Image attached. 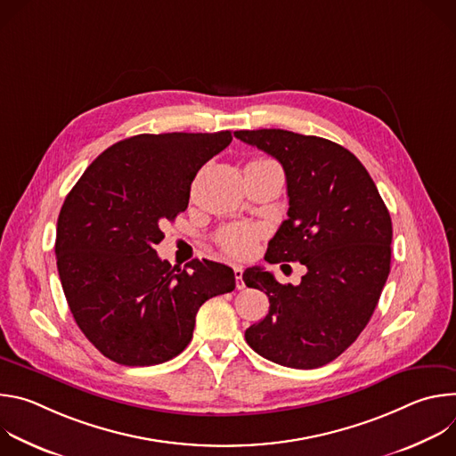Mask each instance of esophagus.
I'll return each mask as SVG.
<instances>
[{
    "label": "esophagus",
    "instance_id": "esophagus-1",
    "mask_svg": "<svg viewBox=\"0 0 456 456\" xmlns=\"http://www.w3.org/2000/svg\"><path fill=\"white\" fill-rule=\"evenodd\" d=\"M234 278H236V289H238V290L245 289V283H243V267H241V265H234Z\"/></svg>",
    "mask_w": 456,
    "mask_h": 456
}]
</instances>
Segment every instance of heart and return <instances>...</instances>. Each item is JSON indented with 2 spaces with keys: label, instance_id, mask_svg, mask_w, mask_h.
I'll use <instances>...</instances> for the list:
<instances>
[{
  "label": "heart",
  "instance_id": "1",
  "mask_svg": "<svg viewBox=\"0 0 456 456\" xmlns=\"http://www.w3.org/2000/svg\"><path fill=\"white\" fill-rule=\"evenodd\" d=\"M264 164H274V162L269 159H254L248 166H264ZM254 241H256V231L243 224L229 225L218 234L220 247L231 256L248 254L250 248L254 247Z\"/></svg>",
  "mask_w": 456,
  "mask_h": 456
}]
</instances>
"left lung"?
Listing matches in <instances>:
<instances>
[{"instance_id": "1", "label": "left lung", "mask_w": 456, "mask_h": 456, "mask_svg": "<svg viewBox=\"0 0 456 456\" xmlns=\"http://www.w3.org/2000/svg\"><path fill=\"white\" fill-rule=\"evenodd\" d=\"M234 137L285 169L289 211L269 241V264L299 262V285L250 267L243 281L264 290L269 314L245 330L262 357L312 370L339 357L364 330L392 262V218L359 159L346 148L287 129H241Z\"/></svg>"}]
</instances>
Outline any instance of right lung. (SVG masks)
<instances>
[{"mask_svg": "<svg viewBox=\"0 0 456 456\" xmlns=\"http://www.w3.org/2000/svg\"><path fill=\"white\" fill-rule=\"evenodd\" d=\"M231 132L124 139L102 151L64 199L55 259L70 312L86 339L124 366H153L189 345L199 308L234 290L231 267L160 259L162 225L183 213L199 169Z\"/></svg>", "mask_w": 456, "mask_h": 456, "instance_id": "1", "label": "right lung"}]
</instances>
